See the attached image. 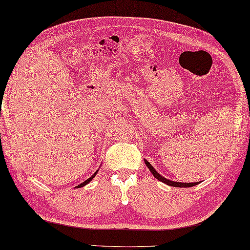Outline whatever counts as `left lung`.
<instances>
[{
    "label": "left lung",
    "instance_id": "1",
    "mask_svg": "<svg viewBox=\"0 0 250 250\" xmlns=\"http://www.w3.org/2000/svg\"><path fill=\"white\" fill-rule=\"evenodd\" d=\"M144 161H145L146 166H147V168L149 169L150 172L153 173V175H154V177H155L156 179H158L159 181H161V182H164V183H166L167 185H170V187H175V188H190V187H194V185H197V184L199 183V182H194V183H181V182H174V181H170V180H168V179L161 177V175L157 172V171H156V170L154 169L153 166H151L147 160L144 159Z\"/></svg>",
    "mask_w": 250,
    "mask_h": 250
}]
</instances>
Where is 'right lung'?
Masks as SVG:
<instances>
[{
    "label": "right lung",
    "instance_id": "1",
    "mask_svg": "<svg viewBox=\"0 0 250 250\" xmlns=\"http://www.w3.org/2000/svg\"><path fill=\"white\" fill-rule=\"evenodd\" d=\"M97 171H99V170H97ZM97 171H96V172H95L94 174H93V175H92V177H91V178H89V179H87L86 181H84V182H83V183H81L80 185H78V187H77V188H82V187H84V185H85V184H87V183H89V182H90V181H91V180H92L93 178H94V177H95V175H96V173H97Z\"/></svg>",
    "mask_w": 250,
    "mask_h": 250
}]
</instances>
